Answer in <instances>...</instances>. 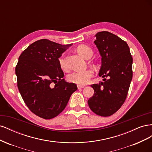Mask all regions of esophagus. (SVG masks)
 Returning a JSON list of instances; mask_svg holds the SVG:
<instances>
[{"instance_id": "34e87169", "label": "esophagus", "mask_w": 152, "mask_h": 152, "mask_svg": "<svg viewBox=\"0 0 152 152\" xmlns=\"http://www.w3.org/2000/svg\"><path fill=\"white\" fill-rule=\"evenodd\" d=\"M85 86H80V85H77V88L79 89H82V88H84Z\"/></svg>"}]
</instances>
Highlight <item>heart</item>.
I'll return each mask as SVG.
<instances>
[{
  "instance_id": "obj_1",
  "label": "heart",
  "mask_w": 152,
  "mask_h": 152,
  "mask_svg": "<svg viewBox=\"0 0 152 152\" xmlns=\"http://www.w3.org/2000/svg\"><path fill=\"white\" fill-rule=\"evenodd\" d=\"M77 53L85 59H89L93 56V50L86 45H80L76 49ZM59 66L62 69L66 68L65 60L63 56L59 58ZM94 76V72L91 69H87L82 72H72L67 75V80L77 85H85Z\"/></svg>"
}]
</instances>
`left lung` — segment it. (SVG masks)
Returning a JSON list of instances; mask_svg holds the SVG:
<instances>
[{
  "label": "left lung",
  "mask_w": 152,
  "mask_h": 152,
  "mask_svg": "<svg viewBox=\"0 0 152 152\" xmlns=\"http://www.w3.org/2000/svg\"><path fill=\"white\" fill-rule=\"evenodd\" d=\"M95 37L102 57L99 75L105 79L91 85L94 93L87 103L96 115L108 117L125 102L132 78V57L127 44L118 36L103 31Z\"/></svg>",
  "instance_id": "obj_1"
}]
</instances>
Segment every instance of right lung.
Returning a JSON list of instances; mask_svg holds the SVG:
<instances>
[{
  "label": "right lung",
  "mask_w": 152,
  "mask_h": 152,
  "mask_svg": "<svg viewBox=\"0 0 152 152\" xmlns=\"http://www.w3.org/2000/svg\"><path fill=\"white\" fill-rule=\"evenodd\" d=\"M72 45L40 39L30 44L18 59L15 69L18 89L30 111L39 117L58 116L77 89L76 84L63 79L58 59Z\"/></svg>",
  "instance_id": "right-lung-1"
}]
</instances>
